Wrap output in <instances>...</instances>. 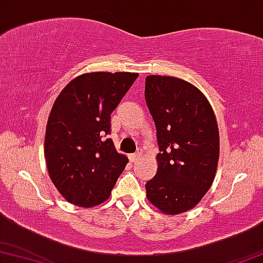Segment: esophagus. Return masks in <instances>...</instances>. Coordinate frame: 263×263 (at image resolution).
Instances as JSON below:
<instances>
[{
	"instance_id": "34e87169",
	"label": "esophagus",
	"mask_w": 263,
	"mask_h": 263,
	"mask_svg": "<svg viewBox=\"0 0 263 263\" xmlns=\"http://www.w3.org/2000/svg\"><path fill=\"white\" fill-rule=\"evenodd\" d=\"M141 154H142L141 151L137 152V153H135V154H131V155H129V160H131L132 162H135L136 160H138V159L141 158Z\"/></svg>"
}]
</instances>
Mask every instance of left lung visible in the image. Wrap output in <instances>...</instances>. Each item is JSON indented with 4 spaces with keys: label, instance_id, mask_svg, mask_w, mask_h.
<instances>
[{
    "label": "left lung",
    "instance_id": "1",
    "mask_svg": "<svg viewBox=\"0 0 263 263\" xmlns=\"http://www.w3.org/2000/svg\"><path fill=\"white\" fill-rule=\"evenodd\" d=\"M144 97L159 144L158 171L145 184L147 198L165 214H181L194 208L214 182L217 121L205 96L182 79L147 76Z\"/></svg>",
    "mask_w": 263,
    "mask_h": 263
}]
</instances>
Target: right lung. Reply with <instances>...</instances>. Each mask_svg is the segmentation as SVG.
Wrapping results in <instances>:
<instances>
[{"label":"right lung","instance_id":"1","mask_svg":"<svg viewBox=\"0 0 263 263\" xmlns=\"http://www.w3.org/2000/svg\"><path fill=\"white\" fill-rule=\"evenodd\" d=\"M137 78L136 72H88L55 99L45 158L53 184L71 204L91 208L107 200L128 162L108 135L110 114Z\"/></svg>","mask_w":263,"mask_h":263}]
</instances>
